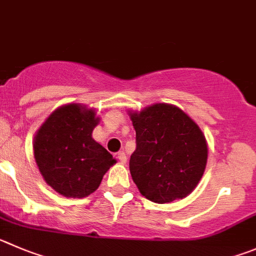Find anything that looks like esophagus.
Listing matches in <instances>:
<instances>
[{
    "mask_svg": "<svg viewBox=\"0 0 256 256\" xmlns=\"http://www.w3.org/2000/svg\"><path fill=\"white\" fill-rule=\"evenodd\" d=\"M117 159H118V162H120L121 164H125L126 160H128V156H126L125 152H120L118 154H117Z\"/></svg>",
    "mask_w": 256,
    "mask_h": 256,
    "instance_id": "esophagus-1",
    "label": "esophagus"
}]
</instances>
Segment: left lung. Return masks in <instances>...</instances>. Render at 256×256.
<instances>
[{
  "label": "left lung",
  "instance_id": "8db88e82",
  "mask_svg": "<svg viewBox=\"0 0 256 256\" xmlns=\"http://www.w3.org/2000/svg\"><path fill=\"white\" fill-rule=\"evenodd\" d=\"M128 114L136 131L130 173L140 193L155 204L187 197L206 169L204 132L173 104H155Z\"/></svg>",
  "mask_w": 256,
  "mask_h": 256
}]
</instances>
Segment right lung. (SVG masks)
I'll use <instances>...</instances> for the list:
<instances>
[{
  "label": "right lung",
  "mask_w": 256,
  "mask_h": 256,
  "mask_svg": "<svg viewBox=\"0 0 256 256\" xmlns=\"http://www.w3.org/2000/svg\"><path fill=\"white\" fill-rule=\"evenodd\" d=\"M100 117L80 104L58 107L34 138V156L45 182L68 198H83L101 184L116 160L94 142L92 131Z\"/></svg>",
  "instance_id": "1"
}]
</instances>
